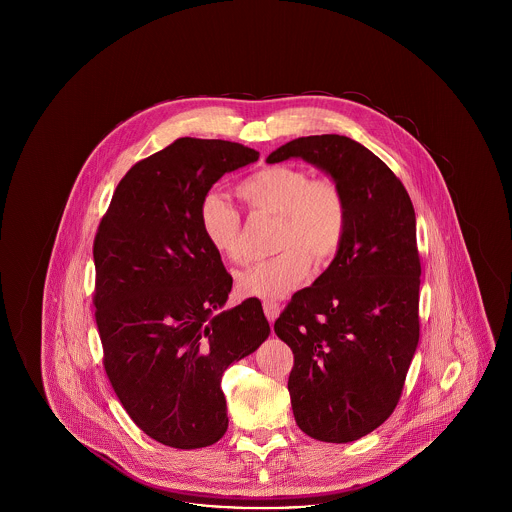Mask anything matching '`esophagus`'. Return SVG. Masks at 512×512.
Instances as JSON below:
<instances>
[{
    "mask_svg": "<svg viewBox=\"0 0 512 512\" xmlns=\"http://www.w3.org/2000/svg\"><path fill=\"white\" fill-rule=\"evenodd\" d=\"M263 311L267 315L268 322H274L276 317H278V313H280V305L276 301H265L263 303Z\"/></svg>",
    "mask_w": 512,
    "mask_h": 512,
    "instance_id": "34e87169",
    "label": "esophagus"
}]
</instances>
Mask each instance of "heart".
I'll return each mask as SVG.
<instances>
[{"label":"heart","mask_w":512,"mask_h":512,"mask_svg":"<svg viewBox=\"0 0 512 512\" xmlns=\"http://www.w3.org/2000/svg\"><path fill=\"white\" fill-rule=\"evenodd\" d=\"M236 194L251 213L276 217L267 261L238 274V290L247 297L278 299L292 292L315 268L330 265L345 244L349 230V199L340 182L292 165H272L247 176ZM203 238L230 263L244 261L242 217L224 197L203 195L197 209Z\"/></svg>","instance_id":"obj_1"}]
</instances>
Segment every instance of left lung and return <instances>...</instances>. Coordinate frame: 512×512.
<instances>
[{
    "label": "left lung",
    "mask_w": 512,
    "mask_h": 512,
    "mask_svg": "<svg viewBox=\"0 0 512 512\" xmlns=\"http://www.w3.org/2000/svg\"><path fill=\"white\" fill-rule=\"evenodd\" d=\"M301 157L349 199L338 257L274 322L293 351V416L311 438L347 443L384 424L399 403L418 345L420 255L411 197L390 167L340 134L307 136L268 155Z\"/></svg>",
    "instance_id": "obj_1"
}]
</instances>
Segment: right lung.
<instances>
[{"mask_svg": "<svg viewBox=\"0 0 512 512\" xmlns=\"http://www.w3.org/2000/svg\"><path fill=\"white\" fill-rule=\"evenodd\" d=\"M255 149L180 138L122 176L94 240L96 324L103 366L124 411L174 449L219 441L222 374L270 334L261 301L219 309L232 276L199 228L203 195Z\"/></svg>", "mask_w": 512, "mask_h": 512, "instance_id": "1", "label": "right lung"}]
</instances>
